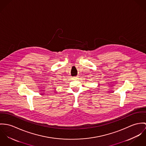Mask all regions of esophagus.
<instances>
[{"label":"esophagus","instance_id":"obj_1","mask_svg":"<svg viewBox=\"0 0 146 146\" xmlns=\"http://www.w3.org/2000/svg\"><path fill=\"white\" fill-rule=\"evenodd\" d=\"M78 78V77L77 76H76V77H74L73 78V80H77Z\"/></svg>","mask_w":146,"mask_h":146}]
</instances>
